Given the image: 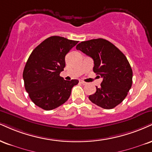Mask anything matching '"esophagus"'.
Segmentation results:
<instances>
[{"mask_svg": "<svg viewBox=\"0 0 152 152\" xmlns=\"http://www.w3.org/2000/svg\"><path fill=\"white\" fill-rule=\"evenodd\" d=\"M79 82H80V83H82V84H83V85H86V84H87V83H86V82H85V81H82V80H80V81H79Z\"/></svg>", "mask_w": 152, "mask_h": 152, "instance_id": "1", "label": "esophagus"}]
</instances>
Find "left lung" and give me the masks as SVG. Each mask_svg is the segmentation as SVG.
Returning a JSON list of instances; mask_svg holds the SVG:
<instances>
[{
  "label": "left lung",
  "mask_w": 152,
  "mask_h": 152,
  "mask_svg": "<svg viewBox=\"0 0 152 152\" xmlns=\"http://www.w3.org/2000/svg\"><path fill=\"white\" fill-rule=\"evenodd\" d=\"M76 49L94 59V71L103 78L89 100L104 109L114 108L121 103L132 84V70L125 54L102 38L81 42Z\"/></svg>",
  "instance_id": "8db88e82"
}]
</instances>
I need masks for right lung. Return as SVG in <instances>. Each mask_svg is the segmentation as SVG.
I'll list each match as a JSON object with an SVG mask.
<instances>
[{
  "label": "right lung",
  "instance_id": "add662e5",
  "mask_svg": "<svg viewBox=\"0 0 152 152\" xmlns=\"http://www.w3.org/2000/svg\"><path fill=\"white\" fill-rule=\"evenodd\" d=\"M78 42L52 36L39 44L27 59L23 77L31 100L45 110L55 109L71 96L78 81H66L59 76L65 67V56Z\"/></svg>",
  "mask_w": 152,
  "mask_h": 152
}]
</instances>
